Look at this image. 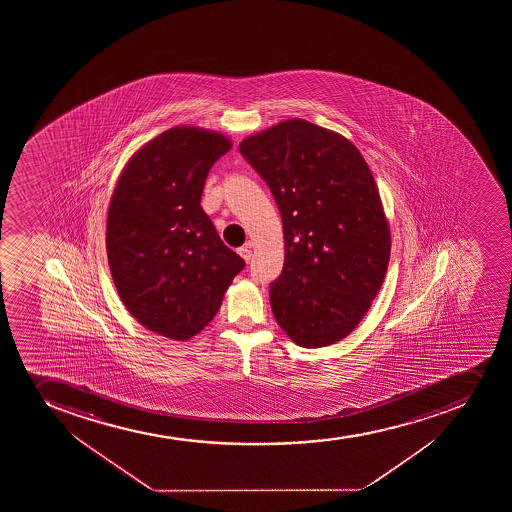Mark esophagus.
<instances>
[{
	"label": "esophagus",
	"mask_w": 512,
	"mask_h": 512,
	"mask_svg": "<svg viewBox=\"0 0 512 512\" xmlns=\"http://www.w3.org/2000/svg\"><path fill=\"white\" fill-rule=\"evenodd\" d=\"M238 255L242 257L245 262H250V259H252V250H250V245H245V247L238 248Z\"/></svg>",
	"instance_id": "34e87169"
}]
</instances>
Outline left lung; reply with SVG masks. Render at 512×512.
I'll return each instance as SVG.
<instances>
[{"label":"left lung","instance_id":"left-lung-1","mask_svg":"<svg viewBox=\"0 0 512 512\" xmlns=\"http://www.w3.org/2000/svg\"><path fill=\"white\" fill-rule=\"evenodd\" d=\"M238 150L269 185L284 225V269L270 284L275 319L300 347L339 342L389 265V225L367 163L347 138L305 120L245 138Z\"/></svg>","mask_w":512,"mask_h":512}]
</instances>
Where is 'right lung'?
<instances>
[{"label":"right lung","instance_id":"obj_1","mask_svg":"<svg viewBox=\"0 0 512 512\" xmlns=\"http://www.w3.org/2000/svg\"><path fill=\"white\" fill-rule=\"evenodd\" d=\"M230 148L220 133L170 128L133 155L113 192V282L128 312L168 339H190L210 324L245 267L200 207L210 168Z\"/></svg>","mask_w":512,"mask_h":512}]
</instances>
